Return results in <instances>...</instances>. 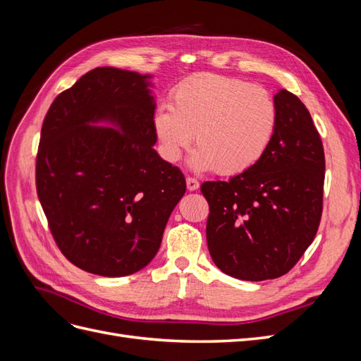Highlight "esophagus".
<instances>
[{
    "label": "esophagus",
    "mask_w": 361,
    "mask_h": 361,
    "mask_svg": "<svg viewBox=\"0 0 361 361\" xmlns=\"http://www.w3.org/2000/svg\"><path fill=\"white\" fill-rule=\"evenodd\" d=\"M187 188L190 191H195L199 188V180L194 179V178H187Z\"/></svg>",
    "instance_id": "1"
}]
</instances>
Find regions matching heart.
<instances>
[{
	"label": "heart",
	"mask_w": 361,
	"mask_h": 361,
	"mask_svg": "<svg viewBox=\"0 0 361 361\" xmlns=\"http://www.w3.org/2000/svg\"><path fill=\"white\" fill-rule=\"evenodd\" d=\"M277 126V104L267 90L216 73L179 82L170 93V105H159L154 117L164 158L176 162L194 138L199 147L191 167L215 170L221 176L255 167L267 154Z\"/></svg>",
	"instance_id": "heart-1"
}]
</instances>
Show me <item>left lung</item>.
<instances>
[{
    "instance_id": "8db88e82",
    "label": "left lung",
    "mask_w": 361,
    "mask_h": 361,
    "mask_svg": "<svg viewBox=\"0 0 361 361\" xmlns=\"http://www.w3.org/2000/svg\"><path fill=\"white\" fill-rule=\"evenodd\" d=\"M279 126L262 159L231 180L202 183L209 203L206 241L214 264L239 280L289 272L312 244L322 215L325 157L297 96L280 90Z\"/></svg>"
}]
</instances>
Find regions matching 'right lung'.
<instances>
[{"label":"right lung","mask_w":361,"mask_h":361,"mask_svg":"<svg viewBox=\"0 0 361 361\" xmlns=\"http://www.w3.org/2000/svg\"><path fill=\"white\" fill-rule=\"evenodd\" d=\"M147 78L96 68L54 99L42 125L40 204L64 257L92 274L123 277L145 268L187 190L182 171L152 147ZM96 121L115 128L92 127Z\"/></svg>","instance_id":"right-lung-1"}]
</instances>
